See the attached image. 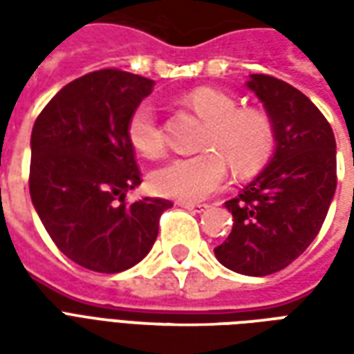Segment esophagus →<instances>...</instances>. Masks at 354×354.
I'll use <instances>...</instances> for the list:
<instances>
[{"instance_id":"34e87169","label":"esophagus","mask_w":354,"mask_h":354,"mask_svg":"<svg viewBox=\"0 0 354 354\" xmlns=\"http://www.w3.org/2000/svg\"><path fill=\"white\" fill-rule=\"evenodd\" d=\"M178 205L185 210H189V212H205L208 208L207 203H178Z\"/></svg>"}]
</instances>
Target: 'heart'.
<instances>
[{
  "instance_id": "heart-1",
  "label": "heart",
  "mask_w": 354,
  "mask_h": 354,
  "mask_svg": "<svg viewBox=\"0 0 354 354\" xmlns=\"http://www.w3.org/2000/svg\"><path fill=\"white\" fill-rule=\"evenodd\" d=\"M189 108L207 123L203 151L192 157H176L155 169L149 184L155 193L170 199L193 203L207 199L227 178V162L239 174L260 170L273 151V127L256 109H239L237 100L216 88H195L187 96ZM127 136L144 157L162 153L161 129L149 102L138 104L129 117Z\"/></svg>"
}]
</instances>
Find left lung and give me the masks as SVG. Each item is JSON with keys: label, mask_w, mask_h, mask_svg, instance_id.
Instances as JSON below:
<instances>
[{"label": "left lung", "mask_w": 354, "mask_h": 354, "mask_svg": "<svg viewBox=\"0 0 354 354\" xmlns=\"http://www.w3.org/2000/svg\"><path fill=\"white\" fill-rule=\"evenodd\" d=\"M246 88L266 108L274 151L225 203L233 230L214 254L235 273L266 277L290 266L319 235L337 185L335 138L319 108L288 83L252 73Z\"/></svg>", "instance_id": "1"}]
</instances>
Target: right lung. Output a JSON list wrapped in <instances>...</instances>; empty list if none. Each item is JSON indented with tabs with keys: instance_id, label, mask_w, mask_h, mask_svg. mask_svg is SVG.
<instances>
[{
	"instance_id": "1",
	"label": "right lung",
	"mask_w": 354,
	"mask_h": 354,
	"mask_svg": "<svg viewBox=\"0 0 354 354\" xmlns=\"http://www.w3.org/2000/svg\"><path fill=\"white\" fill-rule=\"evenodd\" d=\"M153 81L100 70L58 91L32 129L30 197L58 250L77 266L119 273L151 250L167 199L124 203L140 185L129 117Z\"/></svg>"
}]
</instances>
